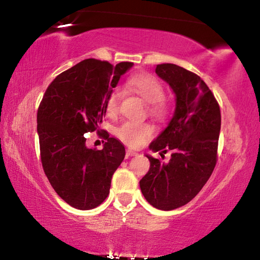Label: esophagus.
Instances as JSON below:
<instances>
[{"instance_id":"esophagus-1","label":"esophagus","mask_w":260,"mask_h":260,"mask_svg":"<svg viewBox=\"0 0 260 260\" xmlns=\"http://www.w3.org/2000/svg\"><path fill=\"white\" fill-rule=\"evenodd\" d=\"M126 156L127 157H132V156H138V152L133 151L132 149H126Z\"/></svg>"}]
</instances>
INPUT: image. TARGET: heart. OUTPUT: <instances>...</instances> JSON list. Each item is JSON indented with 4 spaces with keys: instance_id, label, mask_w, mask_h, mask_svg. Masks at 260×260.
<instances>
[{
    "instance_id": "obj_1",
    "label": "heart",
    "mask_w": 260,
    "mask_h": 260,
    "mask_svg": "<svg viewBox=\"0 0 260 260\" xmlns=\"http://www.w3.org/2000/svg\"><path fill=\"white\" fill-rule=\"evenodd\" d=\"M127 87L139 94L148 103V114L157 121H164L169 114V104L164 99V87L159 80L149 73H136L127 81ZM120 90L114 88L105 101V111L113 117L119 111ZM153 128L144 121H125L116 129V135L121 142L133 148L141 147L151 138Z\"/></svg>"
}]
</instances>
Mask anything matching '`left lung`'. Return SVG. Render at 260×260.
<instances>
[{
  "mask_svg": "<svg viewBox=\"0 0 260 260\" xmlns=\"http://www.w3.org/2000/svg\"><path fill=\"white\" fill-rule=\"evenodd\" d=\"M156 73L173 89L177 107L150 149L172 155L169 162L148 156L150 169L140 180V187L149 204L170 211L189 203L212 174L221 114L213 93L196 73L170 63L158 64Z\"/></svg>",
  "mask_w": 260,
  "mask_h": 260,
  "instance_id": "1",
  "label": "left lung"
}]
</instances>
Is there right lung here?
I'll return each instance as SVG.
<instances>
[{"label":"right lung","mask_w":260,"mask_h":260,"mask_svg":"<svg viewBox=\"0 0 260 260\" xmlns=\"http://www.w3.org/2000/svg\"><path fill=\"white\" fill-rule=\"evenodd\" d=\"M133 67L122 61L88 58L58 74L38 109V134L45 174L61 200L79 210H91L107 199L111 179L125 157L119 141L99 124L105 101L121 74ZM96 130L107 142L102 151L88 149L83 134Z\"/></svg>","instance_id":"add662e5"}]
</instances>
